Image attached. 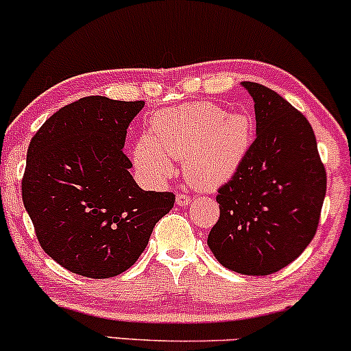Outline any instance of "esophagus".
<instances>
[{
	"instance_id": "1",
	"label": "esophagus",
	"mask_w": 351,
	"mask_h": 351,
	"mask_svg": "<svg viewBox=\"0 0 351 351\" xmlns=\"http://www.w3.org/2000/svg\"><path fill=\"white\" fill-rule=\"evenodd\" d=\"M189 201H191V198H189L188 195H184V193H176V204H178V206H188Z\"/></svg>"
}]
</instances>
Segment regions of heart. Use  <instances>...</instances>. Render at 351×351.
Segmentation results:
<instances>
[{"label": "heart", "instance_id": "heart-1", "mask_svg": "<svg viewBox=\"0 0 351 351\" xmlns=\"http://www.w3.org/2000/svg\"><path fill=\"white\" fill-rule=\"evenodd\" d=\"M251 138V117L211 102L188 104L153 117L150 135L135 143L134 160L153 178L170 175L171 158L183 160L189 184L215 188L237 170Z\"/></svg>", "mask_w": 351, "mask_h": 351}]
</instances>
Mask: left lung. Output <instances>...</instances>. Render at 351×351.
<instances>
[{
    "label": "left lung",
    "instance_id": "obj_1",
    "mask_svg": "<svg viewBox=\"0 0 351 351\" xmlns=\"http://www.w3.org/2000/svg\"><path fill=\"white\" fill-rule=\"evenodd\" d=\"M243 86L254 100L257 135L217 189L219 219L208 245L231 271L269 276L295 261L315 236L327 171L308 120L269 87Z\"/></svg>",
    "mask_w": 351,
    "mask_h": 351
}]
</instances>
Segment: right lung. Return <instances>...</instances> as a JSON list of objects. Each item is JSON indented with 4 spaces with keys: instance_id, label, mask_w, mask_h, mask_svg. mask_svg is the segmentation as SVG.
I'll return each mask as SVG.
<instances>
[{
    "instance_id": "obj_1",
    "label": "right lung",
    "mask_w": 351,
    "mask_h": 351,
    "mask_svg": "<svg viewBox=\"0 0 351 351\" xmlns=\"http://www.w3.org/2000/svg\"><path fill=\"white\" fill-rule=\"evenodd\" d=\"M143 106L90 95L59 108L31 138L23 203L44 252L67 271L125 272L175 204L173 193L143 191L128 171L125 136Z\"/></svg>"
}]
</instances>
